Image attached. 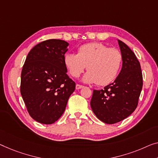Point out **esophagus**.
Returning <instances> with one entry per match:
<instances>
[{"mask_svg":"<svg viewBox=\"0 0 158 158\" xmlns=\"http://www.w3.org/2000/svg\"><path fill=\"white\" fill-rule=\"evenodd\" d=\"M83 87H84V86L80 85V84H77V85H76V89H80L83 88Z\"/></svg>","mask_w":158,"mask_h":158,"instance_id":"34e87169","label":"esophagus"}]
</instances>
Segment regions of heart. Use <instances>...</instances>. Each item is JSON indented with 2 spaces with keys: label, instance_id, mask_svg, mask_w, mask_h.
Returning a JSON list of instances; mask_svg holds the SVG:
<instances>
[{
  "label": "heart",
  "instance_id": "heart-1",
  "mask_svg": "<svg viewBox=\"0 0 158 158\" xmlns=\"http://www.w3.org/2000/svg\"><path fill=\"white\" fill-rule=\"evenodd\" d=\"M64 62L72 77H79L87 66L88 72L83 77V81L106 86L116 79L123 56L118 49L109 48L100 42H92L80 47L77 55L66 54Z\"/></svg>",
  "mask_w": 158,
  "mask_h": 158
}]
</instances>
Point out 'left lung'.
<instances>
[{
  "instance_id": "8db88e82",
  "label": "left lung",
  "mask_w": 158,
  "mask_h": 158,
  "mask_svg": "<svg viewBox=\"0 0 158 158\" xmlns=\"http://www.w3.org/2000/svg\"><path fill=\"white\" fill-rule=\"evenodd\" d=\"M123 56L122 68L114 83L94 90L91 107L100 121L114 124L130 116L138 106L143 87L139 61L128 46L118 40Z\"/></svg>"
}]
</instances>
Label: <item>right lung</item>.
<instances>
[{
	"label": "right lung",
	"mask_w": 158,
	"mask_h": 158,
	"mask_svg": "<svg viewBox=\"0 0 158 158\" xmlns=\"http://www.w3.org/2000/svg\"><path fill=\"white\" fill-rule=\"evenodd\" d=\"M68 46L61 40L42 42L30 51L23 67L21 95L30 116L40 123L57 121L75 90L64 62Z\"/></svg>",
	"instance_id": "obj_1"
}]
</instances>
